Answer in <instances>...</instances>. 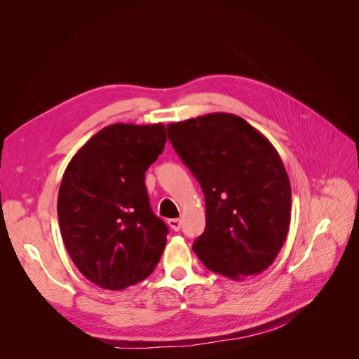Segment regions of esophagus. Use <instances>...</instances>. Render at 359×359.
Listing matches in <instances>:
<instances>
[{"label":"esophagus","instance_id":"esophagus-1","mask_svg":"<svg viewBox=\"0 0 359 359\" xmlns=\"http://www.w3.org/2000/svg\"><path fill=\"white\" fill-rule=\"evenodd\" d=\"M168 224H169L170 229L175 231V232H178V231L181 229V220H180V219H170V220L168 222Z\"/></svg>","mask_w":359,"mask_h":359}]
</instances>
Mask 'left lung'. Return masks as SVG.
I'll list each match as a JSON object with an SVG mask.
<instances>
[{
  "mask_svg": "<svg viewBox=\"0 0 359 359\" xmlns=\"http://www.w3.org/2000/svg\"><path fill=\"white\" fill-rule=\"evenodd\" d=\"M168 136L205 194L206 224L194 253L233 280L262 273L290 223V182L277 149L245 119L223 112L172 123Z\"/></svg>",
  "mask_w": 359,
  "mask_h": 359,
  "instance_id": "8db88e82",
  "label": "left lung"
}]
</instances>
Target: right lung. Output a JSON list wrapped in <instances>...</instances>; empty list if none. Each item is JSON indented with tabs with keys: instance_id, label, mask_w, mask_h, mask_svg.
Listing matches in <instances>:
<instances>
[{
	"instance_id": "add662e5",
	"label": "right lung",
	"mask_w": 359,
	"mask_h": 359,
	"mask_svg": "<svg viewBox=\"0 0 359 359\" xmlns=\"http://www.w3.org/2000/svg\"><path fill=\"white\" fill-rule=\"evenodd\" d=\"M165 144L163 124H112L95 133L64 172L57 206L62 241L97 286L123 290L158 264L169 229L151 210L145 172Z\"/></svg>"
}]
</instances>
